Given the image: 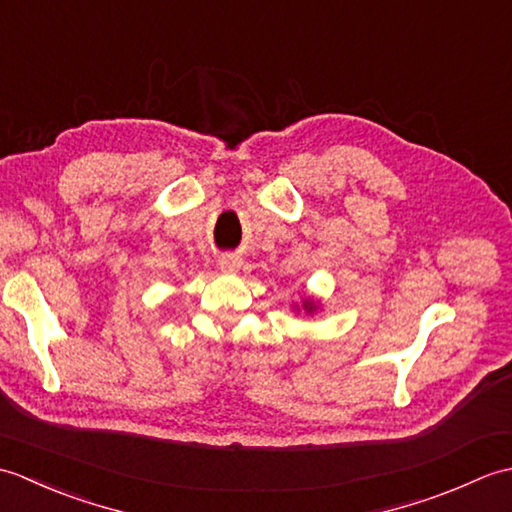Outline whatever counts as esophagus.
<instances>
[{
    "mask_svg": "<svg viewBox=\"0 0 512 512\" xmlns=\"http://www.w3.org/2000/svg\"><path fill=\"white\" fill-rule=\"evenodd\" d=\"M220 268L224 270V273H237L239 268H242V257L239 255H222L220 257Z\"/></svg>",
    "mask_w": 512,
    "mask_h": 512,
    "instance_id": "obj_1",
    "label": "esophagus"
}]
</instances>
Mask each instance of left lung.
<instances>
[{"label":"left lung","mask_w":512,"mask_h":512,"mask_svg":"<svg viewBox=\"0 0 512 512\" xmlns=\"http://www.w3.org/2000/svg\"><path fill=\"white\" fill-rule=\"evenodd\" d=\"M303 310H306V312H314V310H317V306H314L312 299H306V301H303Z\"/></svg>","instance_id":"8db88e82"}]
</instances>
